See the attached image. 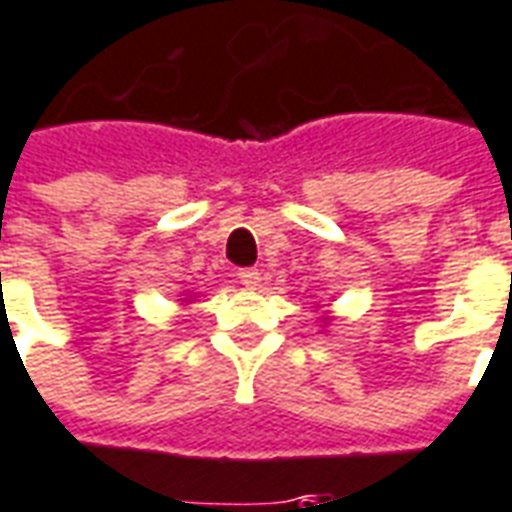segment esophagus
I'll use <instances>...</instances> for the list:
<instances>
[{"label": "esophagus", "instance_id": "obj_1", "mask_svg": "<svg viewBox=\"0 0 512 512\" xmlns=\"http://www.w3.org/2000/svg\"><path fill=\"white\" fill-rule=\"evenodd\" d=\"M238 282L246 285V288H257L260 285V271L257 268H241L238 271Z\"/></svg>", "mask_w": 512, "mask_h": 512}]
</instances>
